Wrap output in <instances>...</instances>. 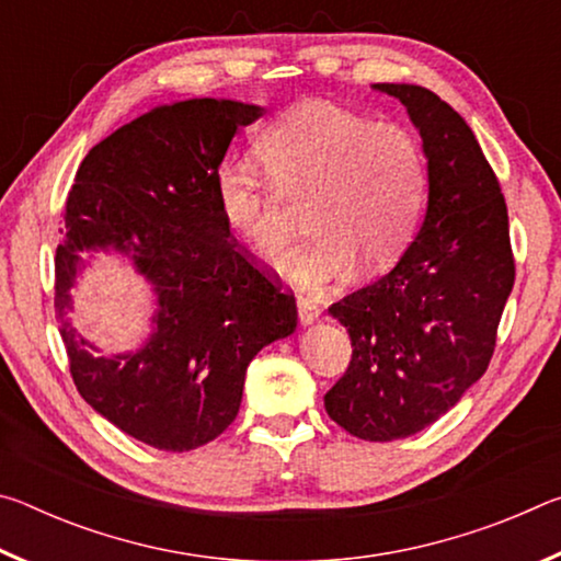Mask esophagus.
<instances>
[{"mask_svg": "<svg viewBox=\"0 0 561 561\" xmlns=\"http://www.w3.org/2000/svg\"><path fill=\"white\" fill-rule=\"evenodd\" d=\"M297 314H299V321L301 324H314V321L319 319V314H321V309H319V304L311 299V297H299V301H297Z\"/></svg>", "mask_w": 561, "mask_h": 561, "instance_id": "obj_1", "label": "esophagus"}]
</instances>
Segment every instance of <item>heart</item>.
Segmentation results:
<instances>
[{
	"label": "heart",
	"mask_w": 561,
	"mask_h": 561,
	"mask_svg": "<svg viewBox=\"0 0 561 561\" xmlns=\"http://www.w3.org/2000/svg\"><path fill=\"white\" fill-rule=\"evenodd\" d=\"M260 163L232 158L217 168L215 195L225 225L262 262L289 247L287 203L309 197L314 234L284 262L299 287L321 289L356 267L398 260L425 201L421 144L398 123H374L329 101H301L279 113L254 144Z\"/></svg>",
	"instance_id": "b5f03b06"
}]
</instances>
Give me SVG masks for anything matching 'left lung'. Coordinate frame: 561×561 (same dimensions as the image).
Returning a JSON list of instances; mask_svg holds the SVG:
<instances>
[{
    "mask_svg": "<svg viewBox=\"0 0 561 561\" xmlns=\"http://www.w3.org/2000/svg\"><path fill=\"white\" fill-rule=\"evenodd\" d=\"M421 130L428 213L401 262L331 304L351 360L324 405L360 440L428 428L488 371L515 284L507 205L468 123L433 91L376 83Z\"/></svg>",
    "mask_w": 561,
    "mask_h": 561,
    "instance_id": "8db88e82",
    "label": "left lung"
}]
</instances>
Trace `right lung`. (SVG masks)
Returning a JSON list of instances; mask_svg holds the SVG:
<instances>
[{"label": "right lung", "mask_w": 561, "mask_h": 561, "mask_svg": "<svg viewBox=\"0 0 561 561\" xmlns=\"http://www.w3.org/2000/svg\"><path fill=\"white\" fill-rule=\"evenodd\" d=\"M260 106L193 99L153 108L89 150L56 247L54 307L76 388L93 411L158 450L185 453L234 421L257 351L297 327L294 294L225 225L215 173ZM83 249L128 253L159 294L136 355L96 357L62 311Z\"/></svg>", "instance_id": "obj_1"}]
</instances>
